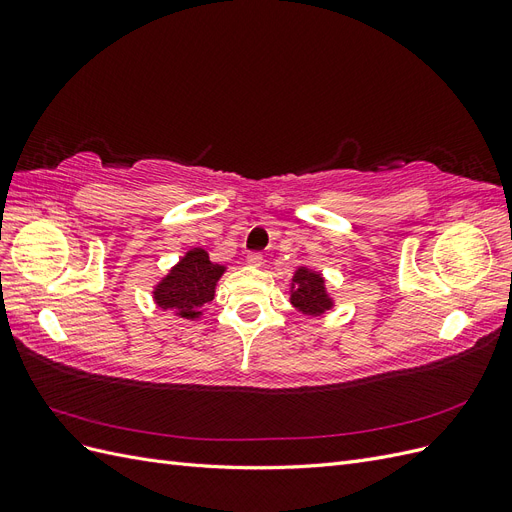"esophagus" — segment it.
Instances as JSON below:
<instances>
[{"label": "esophagus", "instance_id": "esophagus-1", "mask_svg": "<svg viewBox=\"0 0 512 512\" xmlns=\"http://www.w3.org/2000/svg\"><path fill=\"white\" fill-rule=\"evenodd\" d=\"M245 260L250 262V265H254V267H260L262 265V254L260 252H250Z\"/></svg>", "mask_w": 512, "mask_h": 512}]
</instances>
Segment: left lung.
<instances>
[{"mask_svg": "<svg viewBox=\"0 0 512 512\" xmlns=\"http://www.w3.org/2000/svg\"><path fill=\"white\" fill-rule=\"evenodd\" d=\"M292 305L299 307L303 314H322L331 307V299L324 292V280L320 273L299 269L292 284Z\"/></svg>", "mask_w": 512, "mask_h": 512, "instance_id": "obj_1", "label": "left lung"}]
</instances>
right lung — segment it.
<instances>
[{"label":"right lung","instance_id":"obj_1","mask_svg":"<svg viewBox=\"0 0 512 512\" xmlns=\"http://www.w3.org/2000/svg\"><path fill=\"white\" fill-rule=\"evenodd\" d=\"M222 273L224 267L213 265L205 250H192L160 282L156 303L162 309H175L183 318H196L200 307L213 301L215 282Z\"/></svg>","mask_w":512,"mask_h":512}]
</instances>
